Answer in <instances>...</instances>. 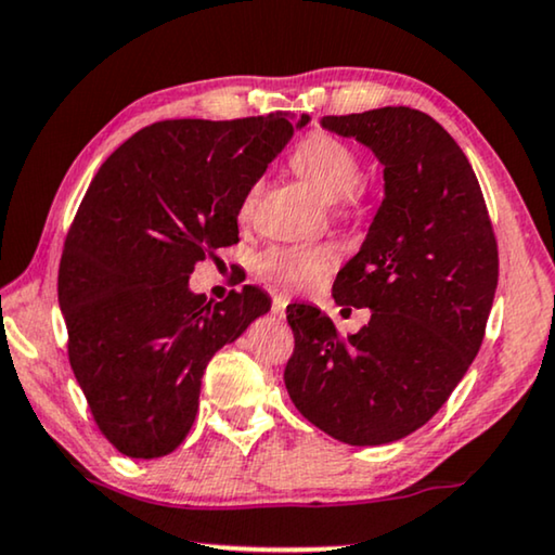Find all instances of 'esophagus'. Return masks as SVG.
<instances>
[{"instance_id": "esophagus-1", "label": "esophagus", "mask_w": 555, "mask_h": 555, "mask_svg": "<svg viewBox=\"0 0 555 555\" xmlns=\"http://www.w3.org/2000/svg\"><path fill=\"white\" fill-rule=\"evenodd\" d=\"M286 307H288V296L286 294H274V299H271V311H274V317H284L286 314Z\"/></svg>"}]
</instances>
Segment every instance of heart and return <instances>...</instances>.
Wrapping results in <instances>:
<instances>
[{
  "label": "heart",
  "instance_id": "1",
  "mask_svg": "<svg viewBox=\"0 0 555 555\" xmlns=\"http://www.w3.org/2000/svg\"><path fill=\"white\" fill-rule=\"evenodd\" d=\"M292 168L309 185H314L326 201L352 198L362 183L359 155L339 138L326 135V132H311L296 145ZM259 189V183L248 189L244 203H241V216L251 214ZM334 267H337V251L332 246H274L256 259L259 274L286 288H311L322 284Z\"/></svg>",
  "mask_w": 555,
  "mask_h": 555
}]
</instances>
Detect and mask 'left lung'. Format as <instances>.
Listing matches in <instances>:
<instances>
[{
    "label": "left lung",
    "mask_w": 555,
    "mask_h": 555,
    "mask_svg": "<svg viewBox=\"0 0 555 555\" xmlns=\"http://www.w3.org/2000/svg\"><path fill=\"white\" fill-rule=\"evenodd\" d=\"M385 166V201L334 301L370 324L339 337L322 309L294 304L284 382L296 410L347 444H387L423 427L465 377L498 286V244L465 153L430 115L379 107L326 115Z\"/></svg>",
    "instance_id": "1"
}]
</instances>
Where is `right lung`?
<instances>
[{"label": "right lung", "instance_id": "add662e5", "mask_svg": "<svg viewBox=\"0 0 555 555\" xmlns=\"http://www.w3.org/2000/svg\"><path fill=\"white\" fill-rule=\"evenodd\" d=\"M309 115L163 120L115 151L77 208L60 261L67 352L92 417L122 455L153 460L185 440L218 349L267 314L246 284L193 294L196 263L238 241L251 185Z\"/></svg>", "mask_w": 555, "mask_h": 555}]
</instances>
